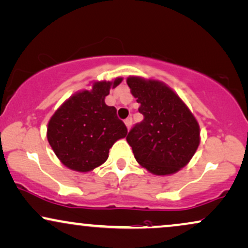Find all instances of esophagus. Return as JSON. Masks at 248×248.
I'll return each instance as SVG.
<instances>
[{
    "label": "esophagus",
    "instance_id": "34e87169",
    "mask_svg": "<svg viewBox=\"0 0 248 248\" xmlns=\"http://www.w3.org/2000/svg\"><path fill=\"white\" fill-rule=\"evenodd\" d=\"M132 122H133L132 118H127L126 120H124V124H126V127H127L128 130H129L130 127H132Z\"/></svg>",
    "mask_w": 248,
    "mask_h": 248
}]
</instances>
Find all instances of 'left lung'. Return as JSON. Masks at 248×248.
Wrapping results in <instances>:
<instances>
[{"label": "left lung", "instance_id": "8db88e82", "mask_svg": "<svg viewBox=\"0 0 248 248\" xmlns=\"http://www.w3.org/2000/svg\"><path fill=\"white\" fill-rule=\"evenodd\" d=\"M127 84L144 116L127 136L136 162L155 175L174 174L198 150V120L165 83L129 76Z\"/></svg>", "mask_w": 248, "mask_h": 248}]
</instances>
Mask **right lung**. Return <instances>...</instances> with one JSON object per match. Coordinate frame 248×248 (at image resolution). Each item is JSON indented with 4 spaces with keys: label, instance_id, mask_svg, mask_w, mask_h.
Instances as JSON below:
<instances>
[{
    "label": "right lung",
    "instance_id": "1",
    "mask_svg": "<svg viewBox=\"0 0 248 248\" xmlns=\"http://www.w3.org/2000/svg\"><path fill=\"white\" fill-rule=\"evenodd\" d=\"M122 77L94 80L59 107L47 124V140L60 162L68 169L86 173L104 164L109 149L127 135V128L105 97L122 82Z\"/></svg>",
    "mask_w": 248,
    "mask_h": 248
}]
</instances>
